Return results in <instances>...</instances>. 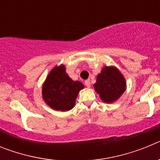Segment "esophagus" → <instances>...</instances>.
I'll list each match as a JSON object with an SVG mask.
<instances>
[{"mask_svg": "<svg viewBox=\"0 0 160 160\" xmlns=\"http://www.w3.org/2000/svg\"><path fill=\"white\" fill-rule=\"evenodd\" d=\"M85 85H86V86H87V87H90V80H87V81H85Z\"/></svg>", "mask_w": 160, "mask_h": 160, "instance_id": "34e87169", "label": "esophagus"}]
</instances>
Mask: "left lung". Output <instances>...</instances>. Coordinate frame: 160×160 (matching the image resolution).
Masks as SVG:
<instances>
[{
  "label": "left lung",
  "mask_w": 160,
  "mask_h": 160,
  "mask_svg": "<svg viewBox=\"0 0 160 160\" xmlns=\"http://www.w3.org/2000/svg\"><path fill=\"white\" fill-rule=\"evenodd\" d=\"M94 88L95 92L99 94L102 101L113 103L125 92L127 82L118 68L114 66H106L97 75Z\"/></svg>",
  "instance_id": "8db88e82"
}]
</instances>
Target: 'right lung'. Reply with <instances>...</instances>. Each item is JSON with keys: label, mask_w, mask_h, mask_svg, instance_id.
Here are the masks:
<instances>
[{"label": "right lung", "mask_w": 160, "mask_h": 160, "mask_svg": "<svg viewBox=\"0 0 160 160\" xmlns=\"http://www.w3.org/2000/svg\"><path fill=\"white\" fill-rule=\"evenodd\" d=\"M83 88L81 82L70 78L62 64L49 71L42 85V98L53 110L68 111L75 106L78 94Z\"/></svg>", "instance_id": "1"}]
</instances>
